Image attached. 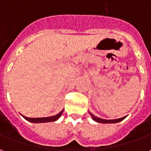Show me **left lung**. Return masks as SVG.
<instances>
[{
	"instance_id": "8db88e82",
	"label": "left lung",
	"mask_w": 151,
	"mask_h": 151,
	"mask_svg": "<svg viewBox=\"0 0 151 151\" xmlns=\"http://www.w3.org/2000/svg\"><path fill=\"white\" fill-rule=\"evenodd\" d=\"M89 113L91 114V116L92 119L96 121V122H99V123H103V124H114V123H118V122H120L121 120H123L124 118L126 116H124L121 117V118H119V119H114V120H104V119H101V118H99V117H97L94 116L93 114L91 113L90 111H89Z\"/></svg>"
}]
</instances>
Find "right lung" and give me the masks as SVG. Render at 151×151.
Masks as SVG:
<instances>
[{"label": "right lung", "instance_id": "add662e5", "mask_svg": "<svg viewBox=\"0 0 151 151\" xmlns=\"http://www.w3.org/2000/svg\"><path fill=\"white\" fill-rule=\"evenodd\" d=\"M64 110L59 112V113L56 115V116H52L49 117H43V118H30V117H27L22 116L24 117V119H26L28 121H30L31 123H46V122H52V121H56V120H58L60 116L62 115Z\"/></svg>", "mask_w": 151, "mask_h": 151}]
</instances>
